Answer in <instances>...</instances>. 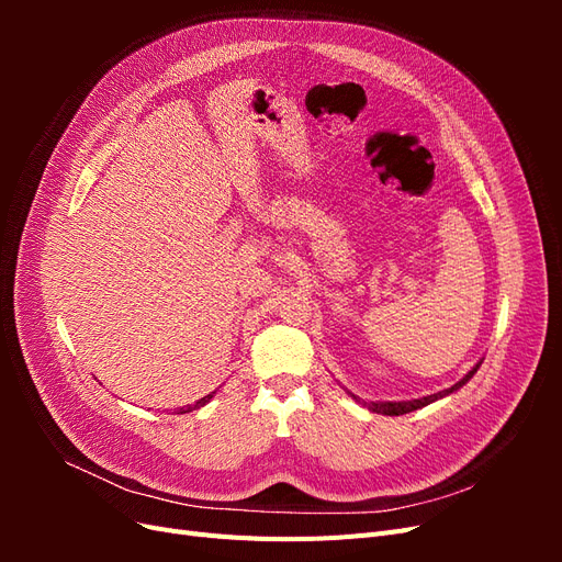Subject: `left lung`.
Listing matches in <instances>:
<instances>
[{"instance_id":"left-lung-1","label":"left lung","mask_w":562,"mask_h":562,"mask_svg":"<svg viewBox=\"0 0 562 562\" xmlns=\"http://www.w3.org/2000/svg\"><path fill=\"white\" fill-rule=\"evenodd\" d=\"M481 368V363L475 366V368H471L467 375L459 380L454 386H450V389H446V391H438V394H431V396H424V398H415V401H389V403H366V401H361V398H356V401H361L368 411H372V413H378V415H405V413H413V411H419V407H424V405H429V403H434V401H438V398H443V396H448V394H452V391H457L459 386H464L471 378H473V372Z\"/></svg>"}]
</instances>
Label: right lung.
Here are the masks:
<instances>
[{
    "label": "right lung",
    "mask_w": 562,
    "mask_h": 562,
    "mask_svg": "<svg viewBox=\"0 0 562 562\" xmlns=\"http://www.w3.org/2000/svg\"><path fill=\"white\" fill-rule=\"evenodd\" d=\"M213 394H215V391H211V394L209 396H203V398H199L194 405H187V407H180V415L182 413H192V411H196V407H203V405H206L211 398H213Z\"/></svg>",
    "instance_id": "right-lung-1"
}]
</instances>
